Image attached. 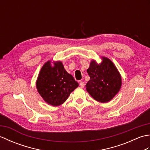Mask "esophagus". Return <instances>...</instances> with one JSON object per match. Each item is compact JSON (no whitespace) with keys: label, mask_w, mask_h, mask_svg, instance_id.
<instances>
[{"label":"esophagus","mask_w":150,"mask_h":150,"mask_svg":"<svg viewBox=\"0 0 150 150\" xmlns=\"http://www.w3.org/2000/svg\"><path fill=\"white\" fill-rule=\"evenodd\" d=\"M79 85H80V86H81V88H84V87L85 86L84 82L83 81H81L80 82H79Z\"/></svg>","instance_id":"esophagus-1"}]
</instances>
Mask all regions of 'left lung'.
Masks as SVG:
<instances>
[{"label": "left lung", "instance_id": "left-lung-1", "mask_svg": "<svg viewBox=\"0 0 150 150\" xmlns=\"http://www.w3.org/2000/svg\"><path fill=\"white\" fill-rule=\"evenodd\" d=\"M87 72L90 79L86 85V90L97 101L109 102L120 90L122 84L120 73L106 57H103L100 64L92 60Z\"/></svg>", "mask_w": 150, "mask_h": 150}]
</instances>
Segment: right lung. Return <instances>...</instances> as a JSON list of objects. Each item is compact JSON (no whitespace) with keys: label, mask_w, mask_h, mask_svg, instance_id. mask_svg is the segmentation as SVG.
<instances>
[{"label":"right lung","mask_w":150,"mask_h":150,"mask_svg":"<svg viewBox=\"0 0 150 150\" xmlns=\"http://www.w3.org/2000/svg\"><path fill=\"white\" fill-rule=\"evenodd\" d=\"M36 86L43 99L57 106L64 103L79 84L66 71L61 62H56L52 66L51 61H47L41 68Z\"/></svg>","instance_id":"1"}]
</instances>
